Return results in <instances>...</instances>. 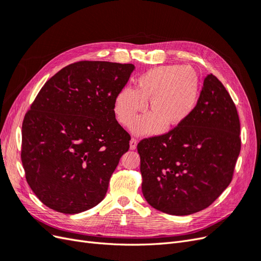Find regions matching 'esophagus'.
Masks as SVG:
<instances>
[{
	"mask_svg": "<svg viewBox=\"0 0 261 261\" xmlns=\"http://www.w3.org/2000/svg\"><path fill=\"white\" fill-rule=\"evenodd\" d=\"M137 147V140L135 138H132L129 141V148L130 150H135Z\"/></svg>",
	"mask_w": 261,
	"mask_h": 261,
	"instance_id": "esophagus-1",
	"label": "esophagus"
}]
</instances>
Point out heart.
Masks as SVG:
<instances>
[{
	"instance_id": "obj_1",
	"label": "heart",
	"mask_w": 261,
	"mask_h": 261,
	"mask_svg": "<svg viewBox=\"0 0 261 261\" xmlns=\"http://www.w3.org/2000/svg\"><path fill=\"white\" fill-rule=\"evenodd\" d=\"M199 98V78L192 66H158L140 75L136 88L124 87L114 99L117 121L130 127L140 113L147 109L151 112L140 117L134 132L141 135L159 133L164 125L169 130L186 122L194 112Z\"/></svg>"
}]
</instances>
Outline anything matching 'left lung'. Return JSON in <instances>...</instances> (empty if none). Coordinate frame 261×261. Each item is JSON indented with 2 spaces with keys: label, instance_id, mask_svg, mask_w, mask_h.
<instances>
[{
  "label": "left lung",
  "instance_id": "8db88e82",
  "mask_svg": "<svg viewBox=\"0 0 261 261\" xmlns=\"http://www.w3.org/2000/svg\"><path fill=\"white\" fill-rule=\"evenodd\" d=\"M240 132L231 96L215 75H208L186 122L137 145L147 202L173 216L209 207L231 183L241 151Z\"/></svg>",
  "mask_w": 261,
  "mask_h": 261
}]
</instances>
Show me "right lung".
<instances>
[{
    "instance_id": "1",
    "label": "right lung",
    "mask_w": 261,
    "mask_h": 261,
    "mask_svg": "<svg viewBox=\"0 0 261 261\" xmlns=\"http://www.w3.org/2000/svg\"><path fill=\"white\" fill-rule=\"evenodd\" d=\"M133 64L81 61L44 84L21 127L27 183L46 207L74 215L102 201L129 134L115 120L114 99Z\"/></svg>"
}]
</instances>
